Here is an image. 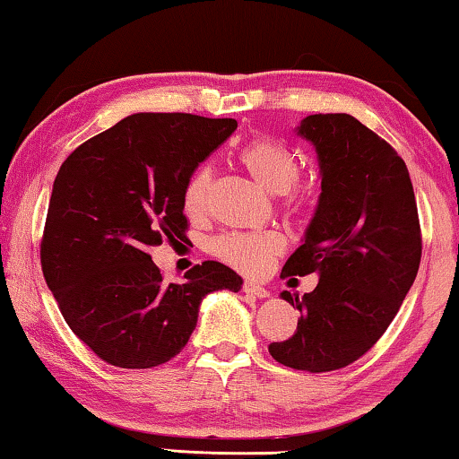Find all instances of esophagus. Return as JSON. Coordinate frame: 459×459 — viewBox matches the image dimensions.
I'll return each mask as SVG.
<instances>
[{
  "label": "esophagus",
  "instance_id": "34e87169",
  "mask_svg": "<svg viewBox=\"0 0 459 459\" xmlns=\"http://www.w3.org/2000/svg\"><path fill=\"white\" fill-rule=\"evenodd\" d=\"M243 290L247 294L255 296V298H269V290H265L264 286H259L257 281H245Z\"/></svg>",
  "mask_w": 459,
  "mask_h": 459
}]
</instances>
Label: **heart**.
<instances>
[{
  "mask_svg": "<svg viewBox=\"0 0 459 459\" xmlns=\"http://www.w3.org/2000/svg\"><path fill=\"white\" fill-rule=\"evenodd\" d=\"M241 163L251 173V178L264 187L265 192L273 195L288 194L294 190L302 176V165L286 144L269 138H257L245 144L238 152ZM210 187H212V167L200 165L190 179H187L184 190V206L190 214H200L208 202ZM296 200L290 198V206ZM214 255L222 259L224 264L241 269L247 273H257L265 269L283 249V241L280 235L267 230L255 232H227V235L216 237L210 245Z\"/></svg>",
  "mask_w": 459,
  "mask_h": 459,
  "instance_id": "b5f03b06",
  "label": "heart"
}]
</instances>
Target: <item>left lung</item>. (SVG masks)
Masks as SVG:
<instances>
[{
	"label": "left lung",
	"mask_w": 459,
	"mask_h": 459,
	"mask_svg": "<svg viewBox=\"0 0 459 459\" xmlns=\"http://www.w3.org/2000/svg\"><path fill=\"white\" fill-rule=\"evenodd\" d=\"M296 133L316 151L321 195L281 278L318 273V283L302 298L281 292L300 318L269 353L321 374L376 345L417 278L423 245L409 169L384 138L349 114L307 116Z\"/></svg>",
	"instance_id": "left-lung-1"
}]
</instances>
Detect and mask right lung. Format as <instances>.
I'll return each instance as SVG.
<instances>
[{
    "mask_svg": "<svg viewBox=\"0 0 459 459\" xmlns=\"http://www.w3.org/2000/svg\"><path fill=\"white\" fill-rule=\"evenodd\" d=\"M237 120L141 112L67 157L50 194L40 264L63 318L100 359L144 369L186 347L204 298L238 292L218 261L165 281L149 249L187 229L184 190Z\"/></svg>",
    "mask_w": 459,
    "mask_h": 459,
    "instance_id": "add662e5",
    "label": "right lung"
}]
</instances>
